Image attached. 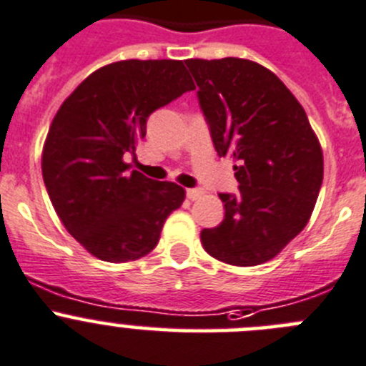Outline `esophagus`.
Wrapping results in <instances>:
<instances>
[{
    "instance_id": "1",
    "label": "esophagus",
    "mask_w": 366,
    "mask_h": 366,
    "mask_svg": "<svg viewBox=\"0 0 366 366\" xmlns=\"http://www.w3.org/2000/svg\"><path fill=\"white\" fill-rule=\"evenodd\" d=\"M186 194L187 199L189 200H197L202 194V189H197V187H189V189H186Z\"/></svg>"
}]
</instances>
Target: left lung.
I'll return each mask as SVG.
<instances>
[{"mask_svg": "<svg viewBox=\"0 0 366 366\" xmlns=\"http://www.w3.org/2000/svg\"><path fill=\"white\" fill-rule=\"evenodd\" d=\"M218 157L237 160L238 194L220 193L224 220L202 229L204 249L238 267L274 258L312 214L323 153L305 110L254 61L187 59Z\"/></svg>", "mask_w": 366, "mask_h": 366, "instance_id": "8db88e82", "label": "left lung"}]
</instances>
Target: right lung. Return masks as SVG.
Segmentation results:
<instances>
[{
    "label": "right lung",
    "instance_id": "add662e5",
    "mask_svg": "<svg viewBox=\"0 0 366 366\" xmlns=\"http://www.w3.org/2000/svg\"><path fill=\"white\" fill-rule=\"evenodd\" d=\"M194 84L182 61L128 59L106 64L61 104L44 141L43 180L57 217L90 254L112 264L155 249L186 191L128 172L146 122Z\"/></svg>",
    "mask_w": 366,
    "mask_h": 366
}]
</instances>
